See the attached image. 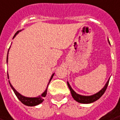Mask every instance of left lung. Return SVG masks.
Segmentation results:
<instances>
[{"label":"left lung","instance_id":"obj_1","mask_svg":"<svg viewBox=\"0 0 120 120\" xmlns=\"http://www.w3.org/2000/svg\"><path fill=\"white\" fill-rule=\"evenodd\" d=\"M109 80H108V82H106V84H105V86H104L102 90H101L100 91H99L98 93H97L96 94L93 95H91V96H83V95H79L76 93L74 90L72 89V87L70 86V84H68V82H67V84H68V88L70 89V91H71V94H72V96L73 97L76 101H77L78 103H84V104H88V103H91L96 101L97 100H98L103 95V94L105 92L106 90L108 87V85H109Z\"/></svg>","mask_w":120,"mask_h":120}]
</instances>
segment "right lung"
<instances>
[{"mask_svg": "<svg viewBox=\"0 0 120 120\" xmlns=\"http://www.w3.org/2000/svg\"><path fill=\"white\" fill-rule=\"evenodd\" d=\"M18 33H19V31H17V33L15 34V35L14 36V38L16 36V34H17ZM7 62H8V56H7ZM53 75H54V74H52V77H51V78H50V80H49V82H50V81L52 80V78L53 76ZM9 83H10V86H11V89L13 90L15 94V95H16L17 98H18V99L23 104H24V105H25L27 106H33L38 105H39V104H40L41 103H42L43 101H44V98L46 97V94H47L48 87L46 88V90H45V91H44L40 96H38V97H24L23 96V95H21L20 93H18L17 91L14 88V87L11 86V84H10V82H9ZM49 84H48V85H49Z\"/></svg>", "mask_w": 120, "mask_h": 120, "instance_id": "right-lung-1", "label": "right lung"}]
</instances>
